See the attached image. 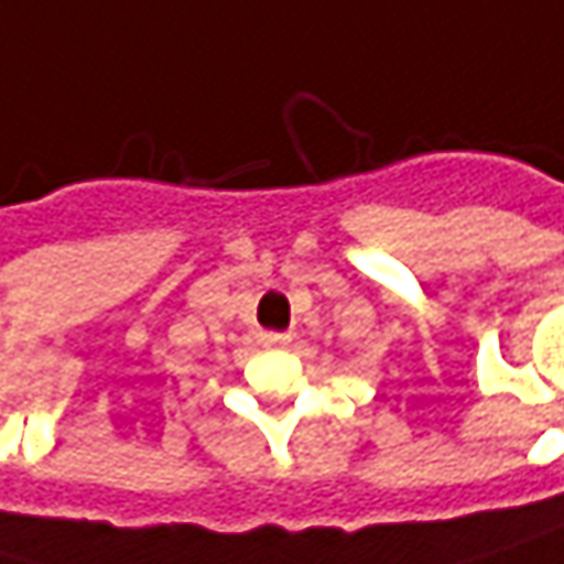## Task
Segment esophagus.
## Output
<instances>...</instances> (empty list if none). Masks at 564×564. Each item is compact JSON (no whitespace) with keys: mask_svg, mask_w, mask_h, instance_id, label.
<instances>
[{"mask_svg":"<svg viewBox=\"0 0 564 564\" xmlns=\"http://www.w3.org/2000/svg\"><path fill=\"white\" fill-rule=\"evenodd\" d=\"M290 333H261V345L264 348H283V345H290Z\"/></svg>","mask_w":564,"mask_h":564,"instance_id":"1","label":"esophagus"}]
</instances>
